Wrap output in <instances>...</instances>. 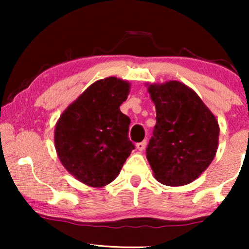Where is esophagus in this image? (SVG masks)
<instances>
[{
    "label": "esophagus",
    "instance_id": "esophagus-1",
    "mask_svg": "<svg viewBox=\"0 0 249 249\" xmlns=\"http://www.w3.org/2000/svg\"><path fill=\"white\" fill-rule=\"evenodd\" d=\"M146 144H147V142L142 141V142H138V144L136 145V147H137L138 151H144L145 147H146Z\"/></svg>",
    "mask_w": 249,
    "mask_h": 249
}]
</instances>
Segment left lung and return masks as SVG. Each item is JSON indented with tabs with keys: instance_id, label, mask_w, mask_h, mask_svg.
<instances>
[{
	"instance_id": "left-lung-1",
	"label": "left lung",
	"mask_w": 249,
	"mask_h": 249,
	"mask_svg": "<svg viewBox=\"0 0 249 249\" xmlns=\"http://www.w3.org/2000/svg\"><path fill=\"white\" fill-rule=\"evenodd\" d=\"M156 124L146 154L154 178L166 186L196 180L215 158L220 127L192 88L177 80L147 84Z\"/></svg>"
}]
</instances>
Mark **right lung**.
<instances>
[{"label":"right lung","instance_id":"1","mask_svg":"<svg viewBox=\"0 0 249 249\" xmlns=\"http://www.w3.org/2000/svg\"><path fill=\"white\" fill-rule=\"evenodd\" d=\"M130 83L107 77L91 84L60 115L54 130L56 154L67 171L85 185L113 181L135 146L130 119L120 111Z\"/></svg>","mask_w":249,"mask_h":249}]
</instances>
